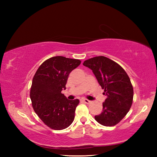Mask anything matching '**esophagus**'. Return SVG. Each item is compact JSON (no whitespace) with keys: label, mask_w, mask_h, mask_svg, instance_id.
Masks as SVG:
<instances>
[{"label":"esophagus","mask_w":157,"mask_h":157,"mask_svg":"<svg viewBox=\"0 0 157 157\" xmlns=\"http://www.w3.org/2000/svg\"><path fill=\"white\" fill-rule=\"evenodd\" d=\"M82 101H84L85 103H86V104H89V103L91 102V101L89 100L88 99H86V98H82Z\"/></svg>","instance_id":"esophagus-1"}]
</instances>
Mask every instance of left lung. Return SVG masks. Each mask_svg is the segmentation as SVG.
Returning a JSON list of instances; mask_svg holds the SVG:
<instances>
[{"instance_id":"obj_1","label":"left lung","mask_w":157,"mask_h":157,"mask_svg":"<svg viewBox=\"0 0 157 157\" xmlns=\"http://www.w3.org/2000/svg\"><path fill=\"white\" fill-rule=\"evenodd\" d=\"M83 65L91 69L107 97L102 113L95 116V121L104 126L116 125L132 105L134 90L128 75L118 63L104 56L87 59Z\"/></svg>"}]
</instances>
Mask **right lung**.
<instances>
[{
    "label": "right lung",
    "mask_w": 157,
    "mask_h": 157,
    "mask_svg": "<svg viewBox=\"0 0 157 157\" xmlns=\"http://www.w3.org/2000/svg\"><path fill=\"white\" fill-rule=\"evenodd\" d=\"M80 63L79 59L53 57L42 63L34 75L30 93L32 105L50 128L66 129L74 121L79 101L68 100L62 91L66 89L69 74Z\"/></svg>",
    "instance_id": "right-lung-1"
}]
</instances>
